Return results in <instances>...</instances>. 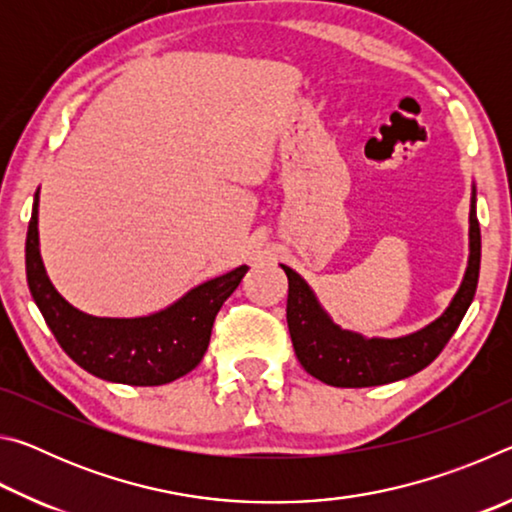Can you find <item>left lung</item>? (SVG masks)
Wrapping results in <instances>:
<instances>
[{
    "mask_svg": "<svg viewBox=\"0 0 512 512\" xmlns=\"http://www.w3.org/2000/svg\"><path fill=\"white\" fill-rule=\"evenodd\" d=\"M470 255H467L461 287L449 300L443 314L429 325L404 336H363L336 325L320 305L314 289L293 268L282 266L289 280L287 323L293 350L300 366L311 377L339 388H366L391 384L415 375L438 357L456 327L461 325L467 307L472 305L481 266V230L476 221V187L470 198Z\"/></svg>",
    "mask_w": 512,
    "mask_h": 512,
    "instance_id": "8db88e82",
    "label": "left lung"
}]
</instances>
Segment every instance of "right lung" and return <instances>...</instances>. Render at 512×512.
Instances as JSON below:
<instances>
[{"mask_svg":"<svg viewBox=\"0 0 512 512\" xmlns=\"http://www.w3.org/2000/svg\"><path fill=\"white\" fill-rule=\"evenodd\" d=\"M40 189L27 232V282L69 359L90 375L128 386H162L192 372L210 345L214 318L248 271L241 264L183 293L153 314L112 318L76 309L51 284L40 257Z\"/></svg>","mask_w":512,"mask_h":512,"instance_id":"add662e5","label":"right lung"}]
</instances>
